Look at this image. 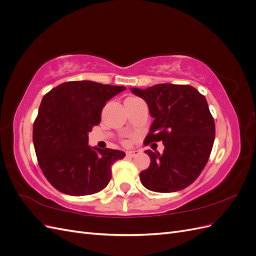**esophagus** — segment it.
<instances>
[{
	"mask_svg": "<svg viewBox=\"0 0 256 256\" xmlns=\"http://www.w3.org/2000/svg\"><path fill=\"white\" fill-rule=\"evenodd\" d=\"M138 150H129V152H127V156L131 157V158L138 156Z\"/></svg>",
	"mask_w": 256,
	"mask_h": 256,
	"instance_id": "34e87169",
	"label": "esophagus"
}]
</instances>
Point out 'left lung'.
<instances>
[{
    "mask_svg": "<svg viewBox=\"0 0 256 256\" xmlns=\"http://www.w3.org/2000/svg\"><path fill=\"white\" fill-rule=\"evenodd\" d=\"M148 106L154 118L144 143L162 141V154L150 150L148 168L141 182L154 192L187 188L202 173L214 141V120L206 98L190 85L156 84L146 90L130 88Z\"/></svg>",
    "mask_w": 256,
    "mask_h": 256,
    "instance_id": "left-lung-1",
    "label": "left lung"
}]
</instances>
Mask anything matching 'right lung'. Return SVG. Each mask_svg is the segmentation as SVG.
<instances>
[{
  "instance_id": "1",
  "label": "right lung",
  "mask_w": 256,
  "mask_h": 256,
  "mask_svg": "<svg viewBox=\"0 0 256 256\" xmlns=\"http://www.w3.org/2000/svg\"><path fill=\"white\" fill-rule=\"evenodd\" d=\"M92 81H72L46 94L33 126L38 164L54 188L68 196L94 194L111 180V166L126 154L88 145L108 100L125 90Z\"/></svg>"
}]
</instances>
